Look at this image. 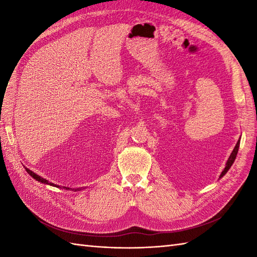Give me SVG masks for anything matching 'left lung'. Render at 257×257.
Segmentation results:
<instances>
[{
	"label": "left lung",
	"mask_w": 257,
	"mask_h": 257,
	"mask_svg": "<svg viewBox=\"0 0 257 257\" xmlns=\"http://www.w3.org/2000/svg\"><path fill=\"white\" fill-rule=\"evenodd\" d=\"M238 148H239V140L237 141L236 146L234 147V149H233V151H232L231 156L228 157V159H227V161H226V166H225V168H224V170H223V171H222V173L220 174V178H222L223 176H225L226 172H227L228 170H230V168L232 167V165L234 163V161H235V158H236V156H237Z\"/></svg>",
	"instance_id": "obj_1"
}]
</instances>
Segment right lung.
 <instances>
[{
  "instance_id": "1",
  "label": "right lung",
  "mask_w": 257,
  "mask_h": 257,
  "mask_svg": "<svg viewBox=\"0 0 257 257\" xmlns=\"http://www.w3.org/2000/svg\"><path fill=\"white\" fill-rule=\"evenodd\" d=\"M25 170L27 171V173L30 174V176L33 178V179H35L36 181H38V182H41V183H44V184H48V185H53V187H56V188H61L59 187V185H56V184H54V183H52V182H50L48 181V180H46V179H44V178H42V177H40L38 176V174H36L35 172H33V171H31L30 169H27V168H25ZM63 189H65V190H69L70 188H66V187H62Z\"/></svg>"
}]
</instances>
